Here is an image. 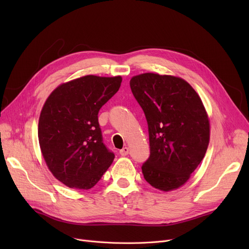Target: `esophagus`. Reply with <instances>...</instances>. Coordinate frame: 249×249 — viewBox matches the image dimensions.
Segmentation results:
<instances>
[{"label":"esophagus","instance_id":"esophagus-1","mask_svg":"<svg viewBox=\"0 0 249 249\" xmlns=\"http://www.w3.org/2000/svg\"><path fill=\"white\" fill-rule=\"evenodd\" d=\"M119 153H120L122 156H126V155H128V153H129V148H128V147H123V148L119 151Z\"/></svg>","mask_w":249,"mask_h":249}]
</instances>
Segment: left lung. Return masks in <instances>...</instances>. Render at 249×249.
<instances>
[{"instance_id": "obj_1", "label": "left lung", "mask_w": 249, "mask_h": 249, "mask_svg": "<svg viewBox=\"0 0 249 249\" xmlns=\"http://www.w3.org/2000/svg\"><path fill=\"white\" fill-rule=\"evenodd\" d=\"M132 94L144 112L150 155L142 174L153 188H179L201 163L210 139L204 105L182 78L143 73L130 81Z\"/></svg>"}]
</instances>
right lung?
I'll return each mask as SVG.
<instances>
[{"label": "right lung", "mask_w": 249, "mask_h": 249, "mask_svg": "<svg viewBox=\"0 0 249 249\" xmlns=\"http://www.w3.org/2000/svg\"><path fill=\"white\" fill-rule=\"evenodd\" d=\"M121 82V76L86 75L56 88L44 104L39 144L52 175L69 188L91 189L113 162L98 114Z\"/></svg>", "instance_id": "right-lung-1"}]
</instances>
